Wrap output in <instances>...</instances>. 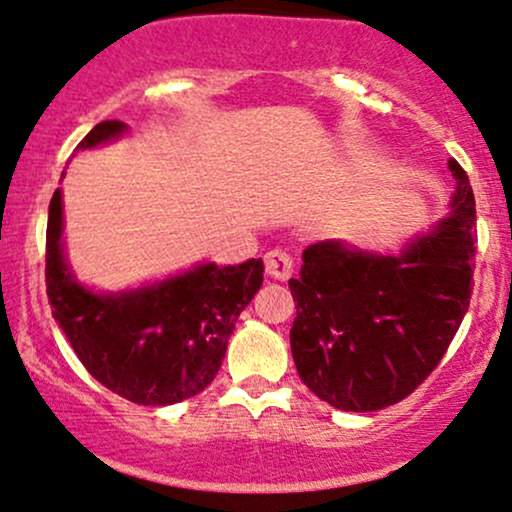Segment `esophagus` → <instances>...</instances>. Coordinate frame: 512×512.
<instances>
[{
  "label": "esophagus",
  "mask_w": 512,
  "mask_h": 512,
  "mask_svg": "<svg viewBox=\"0 0 512 512\" xmlns=\"http://www.w3.org/2000/svg\"><path fill=\"white\" fill-rule=\"evenodd\" d=\"M264 264H267V274L274 279H289L293 272V257L286 250L274 248L264 255Z\"/></svg>",
  "instance_id": "34e87169"
}]
</instances>
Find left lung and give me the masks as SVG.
I'll return each instance as SVG.
<instances>
[{
	"instance_id": "obj_1",
	"label": "left lung",
	"mask_w": 512,
	"mask_h": 512,
	"mask_svg": "<svg viewBox=\"0 0 512 512\" xmlns=\"http://www.w3.org/2000/svg\"><path fill=\"white\" fill-rule=\"evenodd\" d=\"M450 216L399 257L342 243L303 252L291 354L298 375L322 402L378 411L402 402L436 370L472 296L477 209L455 158Z\"/></svg>"
}]
</instances>
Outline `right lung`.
<instances>
[{
  "instance_id": "1",
  "label": "right lung",
  "mask_w": 512,
  "mask_h": 512,
  "mask_svg": "<svg viewBox=\"0 0 512 512\" xmlns=\"http://www.w3.org/2000/svg\"><path fill=\"white\" fill-rule=\"evenodd\" d=\"M120 132V120L98 122L76 151ZM60 238L62 195L55 190L45 236L48 301L88 373L144 407H166L202 392L219 373L238 315L260 291L262 260L236 267L199 264L142 291L101 296L72 279Z\"/></svg>"
}]
</instances>
